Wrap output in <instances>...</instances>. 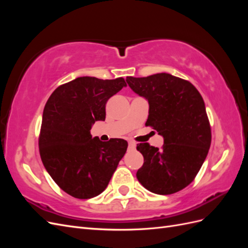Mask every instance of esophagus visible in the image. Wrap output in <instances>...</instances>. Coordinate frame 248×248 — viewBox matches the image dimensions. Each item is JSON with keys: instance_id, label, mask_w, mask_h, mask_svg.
<instances>
[{"instance_id": "1", "label": "esophagus", "mask_w": 248, "mask_h": 248, "mask_svg": "<svg viewBox=\"0 0 248 248\" xmlns=\"http://www.w3.org/2000/svg\"><path fill=\"white\" fill-rule=\"evenodd\" d=\"M128 146H129V149H136L137 144H136V142H133V141H129Z\"/></svg>"}]
</instances>
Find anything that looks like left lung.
<instances>
[{"mask_svg":"<svg viewBox=\"0 0 248 248\" xmlns=\"http://www.w3.org/2000/svg\"><path fill=\"white\" fill-rule=\"evenodd\" d=\"M130 89L149 103L146 125L163 138L160 149L138 144L144 164L137 178L156 194H171L189 185L204 163L211 128L205 102L191 82L169 73L147 78L127 77Z\"/></svg>","mask_w":248,"mask_h":248,"instance_id":"obj_1","label":"left lung"}]
</instances>
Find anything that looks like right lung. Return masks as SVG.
<instances>
[{
  "mask_svg": "<svg viewBox=\"0 0 248 248\" xmlns=\"http://www.w3.org/2000/svg\"><path fill=\"white\" fill-rule=\"evenodd\" d=\"M126 86L122 78H78L57 88L44 107L41 160L60 188L73 198L100 194L126 153L125 140L102 141L90 132L96 121L106 120L107 101Z\"/></svg>",
  "mask_w": 248,
  "mask_h": 248,
  "instance_id": "1",
  "label": "right lung"
}]
</instances>
